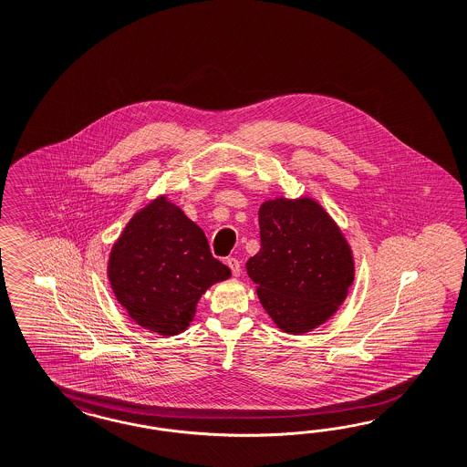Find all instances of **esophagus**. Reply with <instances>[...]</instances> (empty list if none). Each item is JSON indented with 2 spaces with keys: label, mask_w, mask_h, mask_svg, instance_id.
I'll list each match as a JSON object with an SVG mask.
<instances>
[{
  "label": "esophagus",
  "mask_w": 467,
  "mask_h": 467,
  "mask_svg": "<svg viewBox=\"0 0 467 467\" xmlns=\"http://www.w3.org/2000/svg\"><path fill=\"white\" fill-rule=\"evenodd\" d=\"M226 265L231 268V272H233V275H234V277H238V275H240L241 264L238 258H233V256H231V258H227Z\"/></svg>",
  "instance_id": "34e87169"
}]
</instances>
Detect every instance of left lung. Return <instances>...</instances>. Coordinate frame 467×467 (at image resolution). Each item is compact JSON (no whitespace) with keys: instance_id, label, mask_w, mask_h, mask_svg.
Returning <instances> with one entry per match:
<instances>
[{"instance_id":"obj_1","label":"left lung","mask_w":467,"mask_h":467,"mask_svg":"<svg viewBox=\"0 0 467 467\" xmlns=\"http://www.w3.org/2000/svg\"><path fill=\"white\" fill-rule=\"evenodd\" d=\"M258 223L262 248L246 270L264 309L290 335L327 323L355 278L352 250L340 227L309 197L264 202Z\"/></svg>"}]
</instances>
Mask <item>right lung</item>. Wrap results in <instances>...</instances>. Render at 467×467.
<instances>
[{
    "mask_svg": "<svg viewBox=\"0 0 467 467\" xmlns=\"http://www.w3.org/2000/svg\"><path fill=\"white\" fill-rule=\"evenodd\" d=\"M107 272L130 319L161 337L185 331L202 294L231 277L201 227L164 195L132 215L112 246Z\"/></svg>",
    "mask_w": 467,
    "mask_h": 467,
    "instance_id": "add662e5",
    "label": "right lung"
}]
</instances>
